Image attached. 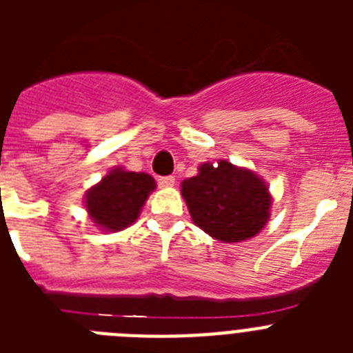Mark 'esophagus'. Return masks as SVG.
Masks as SVG:
<instances>
[{"instance_id":"1","label":"esophagus","mask_w":353,"mask_h":353,"mask_svg":"<svg viewBox=\"0 0 353 353\" xmlns=\"http://www.w3.org/2000/svg\"><path fill=\"white\" fill-rule=\"evenodd\" d=\"M157 183L161 187H173L174 185V176H159Z\"/></svg>"}]
</instances>
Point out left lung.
Instances as JSON below:
<instances>
[{
    "instance_id": "obj_1",
    "label": "left lung",
    "mask_w": 353,
    "mask_h": 353,
    "mask_svg": "<svg viewBox=\"0 0 353 353\" xmlns=\"http://www.w3.org/2000/svg\"><path fill=\"white\" fill-rule=\"evenodd\" d=\"M182 182L192 223L221 242H242L258 235L269 221V187L256 173L232 162H205Z\"/></svg>"
}]
</instances>
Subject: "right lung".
<instances>
[{"label": "right lung", "mask_w": 353, "mask_h": 353, "mask_svg": "<svg viewBox=\"0 0 353 353\" xmlns=\"http://www.w3.org/2000/svg\"><path fill=\"white\" fill-rule=\"evenodd\" d=\"M154 189L155 180L150 174L117 168L86 192L84 203L97 226L108 232H120L138 219Z\"/></svg>", "instance_id": "add662e5"}]
</instances>
